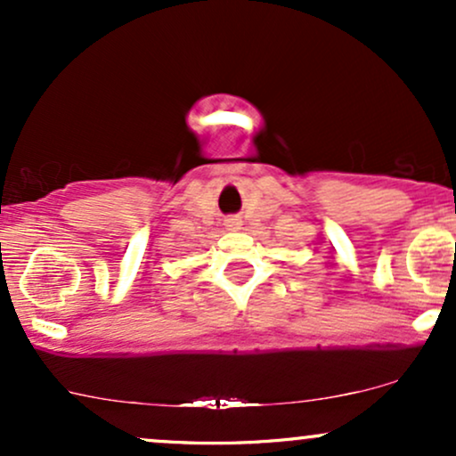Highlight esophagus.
<instances>
[{"mask_svg": "<svg viewBox=\"0 0 456 456\" xmlns=\"http://www.w3.org/2000/svg\"><path fill=\"white\" fill-rule=\"evenodd\" d=\"M229 227H232V224H229Z\"/></svg>", "mask_w": 456, "mask_h": 456, "instance_id": "34e87169", "label": "esophagus"}]
</instances>
